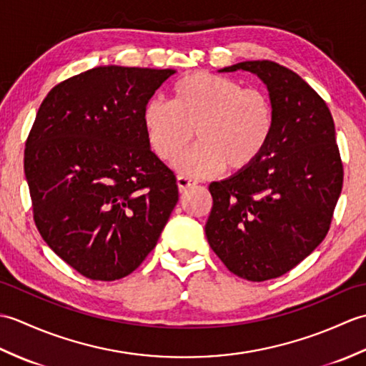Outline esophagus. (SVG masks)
<instances>
[{
  "label": "esophagus",
  "instance_id": "obj_1",
  "mask_svg": "<svg viewBox=\"0 0 366 366\" xmlns=\"http://www.w3.org/2000/svg\"><path fill=\"white\" fill-rule=\"evenodd\" d=\"M197 184H198V181H195V179L187 177V176H182V174L177 176V189H179V192H181V193L187 192L192 187H195Z\"/></svg>",
  "mask_w": 366,
  "mask_h": 366
}]
</instances>
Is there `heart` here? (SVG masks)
Returning a JSON list of instances; mask_svg holds the SVG:
<instances>
[{
    "mask_svg": "<svg viewBox=\"0 0 366 366\" xmlns=\"http://www.w3.org/2000/svg\"><path fill=\"white\" fill-rule=\"evenodd\" d=\"M143 126L152 151L173 160L193 138L198 144L176 160V168L192 177L245 171L258 162L275 132V107L259 88H244L229 76L193 72L179 79L171 102L151 99L144 105Z\"/></svg>",
    "mask_w": 366,
    "mask_h": 366,
    "instance_id": "heart-1",
    "label": "heart"
}]
</instances>
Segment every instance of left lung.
I'll return each mask as SVG.
<instances>
[{"instance_id":"1","label":"left lung","mask_w":366,"mask_h":366,"mask_svg":"<svg viewBox=\"0 0 366 366\" xmlns=\"http://www.w3.org/2000/svg\"><path fill=\"white\" fill-rule=\"evenodd\" d=\"M266 84L275 132L252 168L212 182L207 242L232 274L266 282L297 266L327 236L343 189L335 124L322 97L274 61H244Z\"/></svg>"}]
</instances>
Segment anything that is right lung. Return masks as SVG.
<instances>
[{
	"label": "right lung",
	"mask_w": 366,
	"mask_h": 366,
	"mask_svg": "<svg viewBox=\"0 0 366 366\" xmlns=\"http://www.w3.org/2000/svg\"><path fill=\"white\" fill-rule=\"evenodd\" d=\"M173 69L99 66L56 84L39 107L25 176L42 239L79 274L113 282L157 244L179 199L147 142L143 110Z\"/></svg>",
	"instance_id": "right-lung-1"
}]
</instances>
